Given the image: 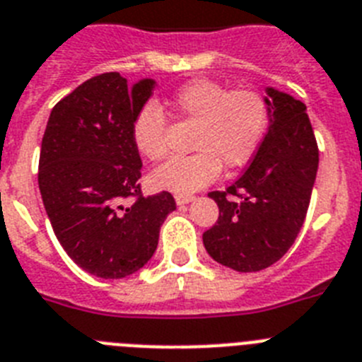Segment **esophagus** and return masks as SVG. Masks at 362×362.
Returning a JSON list of instances; mask_svg holds the SVG:
<instances>
[{
    "label": "esophagus",
    "mask_w": 362,
    "mask_h": 362,
    "mask_svg": "<svg viewBox=\"0 0 362 362\" xmlns=\"http://www.w3.org/2000/svg\"><path fill=\"white\" fill-rule=\"evenodd\" d=\"M175 200H177L178 206H184V204L193 202L194 197H193V194H177V197H175Z\"/></svg>",
    "instance_id": "1"
}]
</instances>
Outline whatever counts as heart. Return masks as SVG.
<instances>
[{"mask_svg": "<svg viewBox=\"0 0 362 362\" xmlns=\"http://www.w3.org/2000/svg\"><path fill=\"white\" fill-rule=\"evenodd\" d=\"M165 107L177 118L197 124L191 156L162 163L151 182L163 191L187 194L202 189L224 168H238L255 155L268 129V107L253 90H233L211 80H193L175 90ZM138 153L151 162L168 155V120L162 107L147 103L133 124Z\"/></svg>", "mask_w": 362, "mask_h": 362, "instance_id": "obj_1", "label": "heart"}]
</instances>
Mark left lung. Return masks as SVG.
I'll list each match as a JSON object with an SVG mask.
<instances>
[{"label": "left lung", "instance_id": "left-lung-1", "mask_svg": "<svg viewBox=\"0 0 362 362\" xmlns=\"http://www.w3.org/2000/svg\"><path fill=\"white\" fill-rule=\"evenodd\" d=\"M264 93L268 133L244 175L224 193H209L220 215L202 235L209 257L240 273L266 269L290 250L319 168L306 105L275 87H264Z\"/></svg>", "mask_w": 362, "mask_h": 362}]
</instances>
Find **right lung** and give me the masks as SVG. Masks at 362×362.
<instances>
[{"instance_id":"obj_1","label":"right lung","mask_w":362,"mask_h":362,"mask_svg":"<svg viewBox=\"0 0 362 362\" xmlns=\"http://www.w3.org/2000/svg\"><path fill=\"white\" fill-rule=\"evenodd\" d=\"M155 86L153 78L127 86L120 72H105L56 103L47 122L37 173L47 216L65 253L100 279L144 268L177 209L168 191L124 206L140 194L133 124Z\"/></svg>"}]
</instances>
